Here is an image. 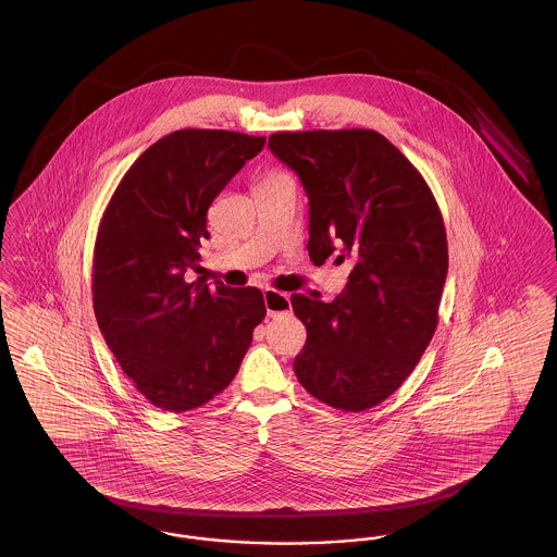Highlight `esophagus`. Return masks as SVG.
<instances>
[{
    "label": "esophagus",
    "instance_id": "34e87169",
    "mask_svg": "<svg viewBox=\"0 0 557 557\" xmlns=\"http://www.w3.org/2000/svg\"><path fill=\"white\" fill-rule=\"evenodd\" d=\"M263 296H265L267 315L269 318H277V315L290 311V296L288 294L267 288Z\"/></svg>",
    "mask_w": 557,
    "mask_h": 557
}]
</instances>
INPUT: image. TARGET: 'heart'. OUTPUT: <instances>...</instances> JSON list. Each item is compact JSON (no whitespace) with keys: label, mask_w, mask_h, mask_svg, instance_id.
I'll list each match as a JSON object with an SVG mask.
<instances>
[{"label":"heart","mask_w":557,"mask_h":557,"mask_svg":"<svg viewBox=\"0 0 557 557\" xmlns=\"http://www.w3.org/2000/svg\"><path fill=\"white\" fill-rule=\"evenodd\" d=\"M286 175H282V173H277V171H273V173H269L263 182H271V180H284Z\"/></svg>","instance_id":"heart-1"}]
</instances>
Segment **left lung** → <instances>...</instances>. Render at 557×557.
I'll list each match as a JSON object with an SVG mask.
<instances>
[{
	"mask_svg": "<svg viewBox=\"0 0 557 557\" xmlns=\"http://www.w3.org/2000/svg\"><path fill=\"white\" fill-rule=\"evenodd\" d=\"M271 152L294 169L311 205L309 257L348 263L332 302L292 294L307 343L294 373L343 411L391 397L430 345L449 269L443 214L422 173L373 129L282 132Z\"/></svg>",
	"mask_w": 557,
	"mask_h": 557,
	"instance_id": "obj_1",
	"label": "left lung"
}]
</instances>
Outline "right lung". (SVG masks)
Wrapping results in <instances>:
<instances>
[{
	"instance_id": "1",
	"label": "right lung",
	"mask_w": 557,
	"mask_h": 557,
	"mask_svg": "<svg viewBox=\"0 0 557 557\" xmlns=\"http://www.w3.org/2000/svg\"><path fill=\"white\" fill-rule=\"evenodd\" d=\"M265 137L180 129L133 162L102 214L91 294L108 348L139 395L184 413L230 386L265 319L263 292L198 277L207 211Z\"/></svg>"
}]
</instances>
